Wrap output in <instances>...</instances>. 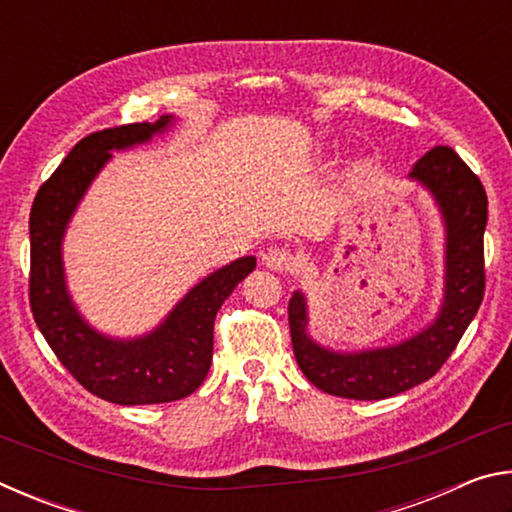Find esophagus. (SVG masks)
<instances>
[{
  "instance_id": "1",
  "label": "esophagus",
  "mask_w": 512,
  "mask_h": 512,
  "mask_svg": "<svg viewBox=\"0 0 512 512\" xmlns=\"http://www.w3.org/2000/svg\"><path fill=\"white\" fill-rule=\"evenodd\" d=\"M264 264L268 268H273V271H282V273H296L300 268L298 257L291 253L289 248H282V246H271L262 255Z\"/></svg>"
}]
</instances>
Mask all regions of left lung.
Here are the masks:
<instances>
[{
	"mask_svg": "<svg viewBox=\"0 0 512 512\" xmlns=\"http://www.w3.org/2000/svg\"><path fill=\"white\" fill-rule=\"evenodd\" d=\"M427 185L447 223V289L436 323L411 341L361 354H334L307 339L305 300H289L293 354L320 391L350 400H386L431 379L472 323L485 293L483 232L488 196L479 176L449 146H433L411 171Z\"/></svg>",
	"mask_w": 512,
	"mask_h": 512,
	"instance_id": "1",
	"label": "left lung"
}]
</instances>
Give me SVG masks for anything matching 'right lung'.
Here are the masks:
<instances>
[{"label":"right lung","instance_id":"obj_1","mask_svg":"<svg viewBox=\"0 0 512 512\" xmlns=\"http://www.w3.org/2000/svg\"><path fill=\"white\" fill-rule=\"evenodd\" d=\"M155 124H121L85 135L60 167L40 185L31 205L29 305L36 325L58 361L92 395L112 404H162L192 395L212 363L214 318L223 300L255 268L244 257L194 287L160 329L131 343L110 341L83 323L67 298L60 262V239L90 180L110 149L146 142L162 131Z\"/></svg>","mask_w":512,"mask_h":512}]
</instances>
